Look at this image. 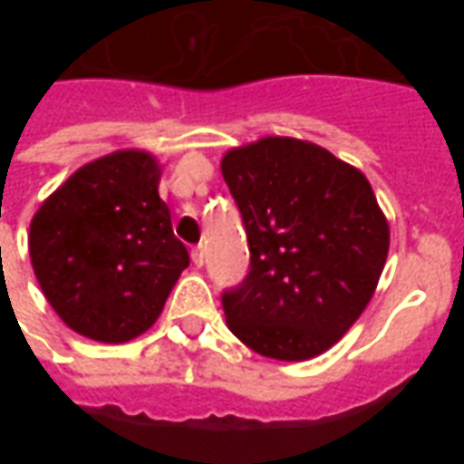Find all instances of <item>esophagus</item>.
Here are the masks:
<instances>
[{
  "instance_id": "1",
  "label": "esophagus",
  "mask_w": 464,
  "mask_h": 464,
  "mask_svg": "<svg viewBox=\"0 0 464 464\" xmlns=\"http://www.w3.org/2000/svg\"><path fill=\"white\" fill-rule=\"evenodd\" d=\"M191 261L196 263V266H203V246H196V248H193Z\"/></svg>"
}]
</instances>
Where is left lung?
<instances>
[{
	"instance_id": "1",
	"label": "left lung",
	"mask_w": 464,
	"mask_h": 464,
	"mask_svg": "<svg viewBox=\"0 0 464 464\" xmlns=\"http://www.w3.org/2000/svg\"><path fill=\"white\" fill-rule=\"evenodd\" d=\"M221 171L251 251L248 276L221 295L228 328L266 358L321 355L365 311L388 258L368 179L288 136L231 149Z\"/></svg>"
}]
</instances>
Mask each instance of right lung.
I'll return each mask as SVG.
<instances>
[{"label": "right lung", "mask_w": 464, "mask_h": 464, "mask_svg": "<svg viewBox=\"0 0 464 464\" xmlns=\"http://www.w3.org/2000/svg\"><path fill=\"white\" fill-rule=\"evenodd\" d=\"M159 176L151 153H109L72 173L34 213L36 281L79 335L126 343L149 331L188 266Z\"/></svg>", "instance_id": "obj_1"}]
</instances>
